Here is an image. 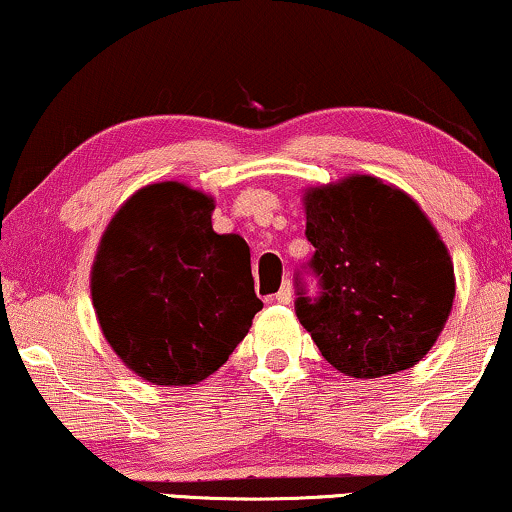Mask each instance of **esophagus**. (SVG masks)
<instances>
[{"mask_svg":"<svg viewBox=\"0 0 512 512\" xmlns=\"http://www.w3.org/2000/svg\"><path fill=\"white\" fill-rule=\"evenodd\" d=\"M274 300H277L279 305H291V300H293V286H291V281H284V286L279 288V293L274 295Z\"/></svg>","mask_w":512,"mask_h":512,"instance_id":"34e87169","label":"esophagus"}]
</instances>
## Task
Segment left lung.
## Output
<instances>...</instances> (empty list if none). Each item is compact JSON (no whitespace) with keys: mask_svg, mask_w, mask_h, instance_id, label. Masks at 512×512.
Returning <instances> with one entry per match:
<instances>
[{"mask_svg":"<svg viewBox=\"0 0 512 512\" xmlns=\"http://www.w3.org/2000/svg\"><path fill=\"white\" fill-rule=\"evenodd\" d=\"M309 270L295 314L332 367L353 379L404 372L446 325L455 272L446 244L418 203L372 175L305 191Z\"/></svg>","mask_w":512,"mask_h":512,"instance_id":"obj_1","label":"left lung"}]
</instances>
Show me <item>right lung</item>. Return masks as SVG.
I'll use <instances>...</instances> for the list:
<instances>
[{
    "mask_svg": "<svg viewBox=\"0 0 512 512\" xmlns=\"http://www.w3.org/2000/svg\"><path fill=\"white\" fill-rule=\"evenodd\" d=\"M212 196L182 182L138 189L103 233L92 302L103 337L154 385L217 372L263 302L240 235L212 228Z\"/></svg>",
    "mask_w": 512,
    "mask_h": 512,
    "instance_id": "right-lung-1",
    "label": "right lung"
}]
</instances>
